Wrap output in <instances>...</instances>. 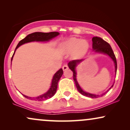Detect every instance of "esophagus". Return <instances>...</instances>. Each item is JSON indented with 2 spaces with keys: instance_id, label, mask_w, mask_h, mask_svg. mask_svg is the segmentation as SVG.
I'll list each match as a JSON object with an SVG mask.
<instances>
[{
  "instance_id": "obj_1",
  "label": "esophagus",
  "mask_w": 130,
  "mask_h": 130,
  "mask_svg": "<svg viewBox=\"0 0 130 130\" xmlns=\"http://www.w3.org/2000/svg\"><path fill=\"white\" fill-rule=\"evenodd\" d=\"M62 68H63V71H65V70H68V65H64L63 66V67H62Z\"/></svg>"
}]
</instances>
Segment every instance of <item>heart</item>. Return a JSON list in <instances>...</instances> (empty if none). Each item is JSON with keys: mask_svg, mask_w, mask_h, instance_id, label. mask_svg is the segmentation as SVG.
Listing matches in <instances>:
<instances>
[{"mask_svg": "<svg viewBox=\"0 0 130 130\" xmlns=\"http://www.w3.org/2000/svg\"><path fill=\"white\" fill-rule=\"evenodd\" d=\"M89 44L87 41L76 38H71L65 41L62 45L63 51L67 53L73 52L74 57H80L87 51Z\"/></svg>", "mask_w": 130, "mask_h": 130, "instance_id": "1", "label": "heart"}]
</instances>
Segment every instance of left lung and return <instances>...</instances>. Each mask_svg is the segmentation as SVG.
I'll use <instances>...</instances> for the list:
<instances>
[{
    "label": "left lung",
    "mask_w": 130,
    "mask_h": 130,
    "mask_svg": "<svg viewBox=\"0 0 130 130\" xmlns=\"http://www.w3.org/2000/svg\"><path fill=\"white\" fill-rule=\"evenodd\" d=\"M92 42H93V44H92V48H93V50L95 51V53H102L104 54H107L111 58L112 60H113L114 63L115 65V70H116V73L117 71V60H116V56H115L114 52H113L112 50V47L110 46V44H109L108 43H107L106 41H104V40H103L102 38H100V37H94L92 38ZM83 60V59H81V60H73L72 61H70L68 63V67L71 71L73 73V80L75 83L76 86V88L77 90L79 91V92L80 94H82L84 96H87V97L92 98H96L100 97V96H102L103 95H105L107 92H108L110 89H111L112 87L114 86V84H112V86H111L109 89H108V90L106 91L104 93L101 94V95H96V94H92L88 93V92H85L81 89L80 87V86L79 85L78 83H77V79H76V67L77 64H79L80 62Z\"/></svg>",
    "instance_id": "left-lung-1"
}]
</instances>
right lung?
<instances>
[{
  "label": "right lung",
  "instance_id": "add662e5",
  "mask_svg": "<svg viewBox=\"0 0 130 130\" xmlns=\"http://www.w3.org/2000/svg\"><path fill=\"white\" fill-rule=\"evenodd\" d=\"M59 35V33L57 32H52L49 33H43V32H34L32 34H29L26 37H25L24 39L21 40L19 41L17 46H16L15 51H14V54H13L12 57H11V60H12L13 56H14V53H15L16 50L22 44H24V43L32 42V41H49V40H51L52 38H54ZM63 70L60 68V70H58L54 74V75L53 80H52L51 86L50 89L47 92L43 94V95H40V96H37V97H30V96H26V95H23V96L28 99L32 100H36V101H43L45 100L49 99V98H51L56 93L57 89V84L58 82L59 79H60L61 76L63 74Z\"/></svg>",
  "mask_w": 130,
  "mask_h": 130
}]
</instances>
